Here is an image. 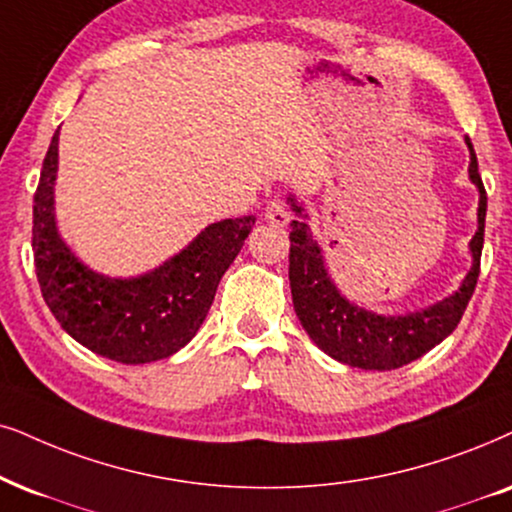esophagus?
I'll use <instances>...</instances> for the list:
<instances>
[{
    "label": "esophagus",
    "mask_w": 512,
    "mask_h": 512,
    "mask_svg": "<svg viewBox=\"0 0 512 512\" xmlns=\"http://www.w3.org/2000/svg\"><path fill=\"white\" fill-rule=\"evenodd\" d=\"M264 219L274 226H286L290 222V215H288L286 205H283V200H278V198L269 200L267 210H264Z\"/></svg>",
    "instance_id": "34e87169"
}]
</instances>
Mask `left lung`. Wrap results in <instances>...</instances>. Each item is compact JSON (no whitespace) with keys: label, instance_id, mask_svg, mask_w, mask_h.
<instances>
[{"label":"left lung","instance_id":"1","mask_svg":"<svg viewBox=\"0 0 512 512\" xmlns=\"http://www.w3.org/2000/svg\"><path fill=\"white\" fill-rule=\"evenodd\" d=\"M468 174L480 193L477 205V231L470 241L472 267L454 295L430 307L409 314H375L371 309L349 302L333 283L323 260V250L307 224V210L288 198L297 219L290 222V293L302 328L314 345L340 364L366 368V371H392L423 357L432 347L454 333L461 316L475 293L480 276V257L484 245V217H487V191L477 172V155L470 139Z\"/></svg>","mask_w":512,"mask_h":512}]
</instances>
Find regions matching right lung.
I'll return each mask as SVG.
<instances>
[{
    "label": "right lung",
    "mask_w": 512,
    "mask_h": 512,
    "mask_svg": "<svg viewBox=\"0 0 512 512\" xmlns=\"http://www.w3.org/2000/svg\"><path fill=\"white\" fill-rule=\"evenodd\" d=\"M58 129L32 205V252L42 297L70 338L118 364H151L189 345L208 316L224 271L255 217L222 219L146 274L111 278L89 269L58 234L54 189Z\"/></svg>",
    "instance_id": "add662e5"
}]
</instances>
